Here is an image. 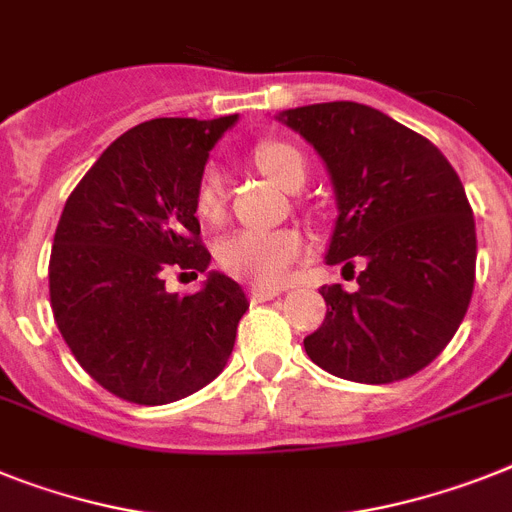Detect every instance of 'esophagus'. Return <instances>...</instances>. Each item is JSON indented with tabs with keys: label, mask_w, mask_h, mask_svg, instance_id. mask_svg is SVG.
I'll return each instance as SVG.
<instances>
[{
	"label": "esophagus",
	"mask_w": 512,
	"mask_h": 512,
	"mask_svg": "<svg viewBox=\"0 0 512 512\" xmlns=\"http://www.w3.org/2000/svg\"><path fill=\"white\" fill-rule=\"evenodd\" d=\"M281 294V289H270V286H252L249 289V299L252 302H270V299H276V296Z\"/></svg>",
	"instance_id": "34e87169"
}]
</instances>
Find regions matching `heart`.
<instances>
[{
    "mask_svg": "<svg viewBox=\"0 0 512 512\" xmlns=\"http://www.w3.org/2000/svg\"><path fill=\"white\" fill-rule=\"evenodd\" d=\"M255 163L263 174L281 184L283 190H299L307 179L304 156L289 143H278V140L260 143L255 148ZM223 203H226V190H223L221 171L216 166H208L197 179V216L205 221H218L223 216ZM304 252H307V242L296 229H239L223 236L216 247L223 270H229L231 276L265 283V286L286 281Z\"/></svg>",
    "mask_w": 512,
    "mask_h": 512,
    "instance_id": "heart-1",
    "label": "heart"
}]
</instances>
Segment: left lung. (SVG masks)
I'll return each mask as SVG.
<instances>
[{
    "instance_id": "obj_1",
    "label": "left lung",
    "mask_w": 512,
    "mask_h": 512,
    "mask_svg": "<svg viewBox=\"0 0 512 512\" xmlns=\"http://www.w3.org/2000/svg\"><path fill=\"white\" fill-rule=\"evenodd\" d=\"M320 153L338 203L325 263L364 270L359 289L322 286L325 320L304 351L330 375L406 380L450 343L476 276V226L461 179L435 145L354 101L278 114Z\"/></svg>"
}]
</instances>
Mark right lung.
I'll return each instance as SVG.
<instances>
[{
  "instance_id": "1",
  "label": "right lung",
  "mask_w": 512,
  "mask_h": 512,
  "mask_svg": "<svg viewBox=\"0 0 512 512\" xmlns=\"http://www.w3.org/2000/svg\"><path fill=\"white\" fill-rule=\"evenodd\" d=\"M236 114L137 124L103 150L64 203L49 260L57 328L109 393L163 406L229 362L249 302L218 270L195 294L166 291L171 268L205 273L197 179Z\"/></svg>"
}]
</instances>
